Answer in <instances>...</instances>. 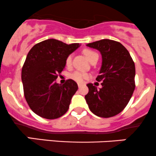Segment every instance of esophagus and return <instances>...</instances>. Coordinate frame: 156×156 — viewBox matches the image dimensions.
<instances>
[{
  "instance_id": "34e87169",
  "label": "esophagus",
  "mask_w": 156,
  "mask_h": 156,
  "mask_svg": "<svg viewBox=\"0 0 156 156\" xmlns=\"http://www.w3.org/2000/svg\"><path fill=\"white\" fill-rule=\"evenodd\" d=\"M82 85H83V84H81V83H78V87H79V88H80V87H81Z\"/></svg>"
}]
</instances>
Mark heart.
Wrapping results in <instances>:
<instances>
[{
    "mask_svg": "<svg viewBox=\"0 0 156 156\" xmlns=\"http://www.w3.org/2000/svg\"><path fill=\"white\" fill-rule=\"evenodd\" d=\"M83 53L85 54V56H86L87 58L89 60V62H91V60H93L94 58H98V54L96 52L91 51L89 49H85L83 51ZM65 64L68 67H71L72 65V56L69 55L68 57L66 58L65 60ZM71 77L72 80H73L74 81L77 82V83H83L85 80L88 79L89 77V75L88 73H84V72H82L80 71H74L73 73L71 75Z\"/></svg>",
    "mask_w": 156,
    "mask_h": 156,
    "instance_id": "b5f03b06",
    "label": "heart"
}]
</instances>
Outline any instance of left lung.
Segmentation results:
<instances>
[{
  "instance_id": "left-lung-1",
  "label": "left lung",
  "mask_w": 156,
  "mask_h": 156,
  "mask_svg": "<svg viewBox=\"0 0 156 156\" xmlns=\"http://www.w3.org/2000/svg\"><path fill=\"white\" fill-rule=\"evenodd\" d=\"M86 45L102 55L100 75L96 78L102 81V88L98 89L92 83L87 84V104L97 116H115L124 109L135 90V63L126 48L118 41L102 39Z\"/></svg>"
}]
</instances>
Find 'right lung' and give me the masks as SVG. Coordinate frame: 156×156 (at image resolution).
<instances>
[{
	"label": "right lung",
	"mask_w": 156,
	"mask_h": 156,
	"mask_svg": "<svg viewBox=\"0 0 156 156\" xmlns=\"http://www.w3.org/2000/svg\"><path fill=\"white\" fill-rule=\"evenodd\" d=\"M80 46L58 40L47 39L35 44L27 56L21 80L27 103L32 111L43 118L56 119L66 113L78 85L73 80L65 84L56 80L65 67V60Z\"/></svg>",
	"instance_id": "add662e5"
}]
</instances>
